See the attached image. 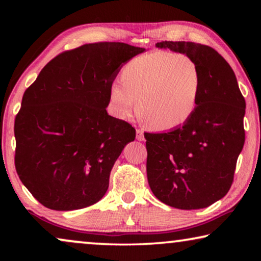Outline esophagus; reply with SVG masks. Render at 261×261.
I'll return each mask as SVG.
<instances>
[{
  "label": "esophagus",
  "instance_id": "obj_1",
  "mask_svg": "<svg viewBox=\"0 0 261 261\" xmlns=\"http://www.w3.org/2000/svg\"><path fill=\"white\" fill-rule=\"evenodd\" d=\"M136 138L138 139L139 141H143V140H145V137H144V132H143V130H140V129H137V130H136Z\"/></svg>",
  "mask_w": 261,
  "mask_h": 261
}]
</instances>
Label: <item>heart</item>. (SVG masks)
<instances>
[{
    "mask_svg": "<svg viewBox=\"0 0 261 261\" xmlns=\"http://www.w3.org/2000/svg\"><path fill=\"white\" fill-rule=\"evenodd\" d=\"M122 83L109 87L110 107L126 118L138 100L140 120L153 130L175 129L187 123L199 105L202 77L192 57L153 51L136 57L122 71Z\"/></svg>",
    "mask_w": 261,
    "mask_h": 261,
    "instance_id": "b5f03b06",
    "label": "heart"
}]
</instances>
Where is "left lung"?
<instances>
[{
  "label": "left lung",
  "instance_id": "1",
  "mask_svg": "<svg viewBox=\"0 0 261 261\" xmlns=\"http://www.w3.org/2000/svg\"><path fill=\"white\" fill-rule=\"evenodd\" d=\"M199 65L202 87L196 113L163 134H144L147 179L159 200L179 210H199L230 189L244 146L245 99L235 72L218 51L201 43L161 41Z\"/></svg>",
  "mask_w": 261,
  "mask_h": 261
}]
</instances>
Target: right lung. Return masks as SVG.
Listing matches in <instances>:
<instances>
[{
	"mask_svg": "<svg viewBox=\"0 0 261 261\" xmlns=\"http://www.w3.org/2000/svg\"><path fill=\"white\" fill-rule=\"evenodd\" d=\"M144 51L123 42L63 51L25 91L15 118V167L41 205L79 210L107 192L115 161L136 138L134 126L106 110L109 87L122 65Z\"/></svg>",
	"mask_w": 261,
	"mask_h": 261,
	"instance_id": "add662e5",
	"label": "right lung"
}]
</instances>
